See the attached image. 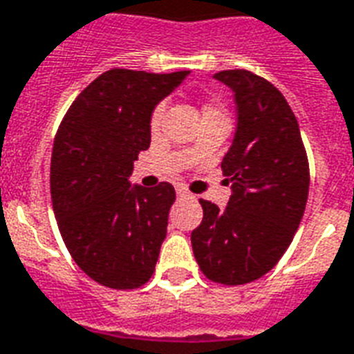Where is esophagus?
Masks as SVG:
<instances>
[{"label":"esophagus","instance_id":"esophagus-1","mask_svg":"<svg viewBox=\"0 0 354 354\" xmlns=\"http://www.w3.org/2000/svg\"><path fill=\"white\" fill-rule=\"evenodd\" d=\"M175 192H177V198H180V199L192 198V194L188 192L187 188H183V187H177V190H175Z\"/></svg>","mask_w":354,"mask_h":354}]
</instances>
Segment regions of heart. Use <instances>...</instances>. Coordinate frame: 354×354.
Here are the masks:
<instances>
[{
	"instance_id": "obj_1",
	"label": "heart",
	"mask_w": 354,
	"mask_h": 354,
	"mask_svg": "<svg viewBox=\"0 0 354 354\" xmlns=\"http://www.w3.org/2000/svg\"><path fill=\"white\" fill-rule=\"evenodd\" d=\"M164 111H166V104H158L155 108V111H153V115H151V129L156 130L158 127H160L162 123V117H164ZM211 111H216V110H207V113H211Z\"/></svg>"
}]
</instances>
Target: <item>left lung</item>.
Masks as SVG:
<instances>
[{
  "instance_id": "8db88e82",
  "label": "left lung",
  "mask_w": 354,
  "mask_h": 354,
  "mask_svg": "<svg viewBox=\"0 0 354 354\" xmlns=\"http://www.w3.org/2000/svg\"><path fill=\"white\" fill-rule=\"evenodd\" d=\"M237 129L222 169L231 185L227 205L199 199L203 220L192 231L201 272L224 286H243L267 274L293 241L306 209L310 169L297 117L270 82L250 71H222Z\"/></svg>"
}]
</instances>
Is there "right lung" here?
<instances>
[{"mask_svg":"<svg viewBox=\"0 0 354 354\" xmlns=\"http://www.w3.org/2000/svg\"><path fill=\"white\" fill-rule=\"evenodd\" d=\"M190 71L111 68L80 93L52 151L50 188L61 237L84 272L111 289H134L155 272L175 190L130 185L151 145V115Z\"/></svg>","mask_w":354,"mask_h":354,"instance_id":"add662e5","label":"right lung"}]
</instances>
